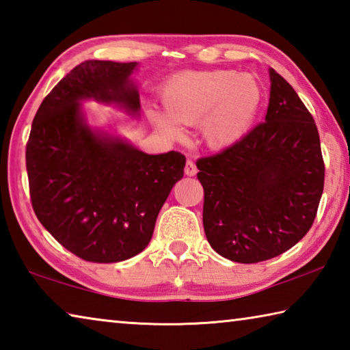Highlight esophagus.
<instances>
[{
    "instance_id": "1",
    "label": "esophagus",
    "mask_w": 350,
    "mask_h": 350,
    "mask_svg": "<svg viewBox=\"0 0 350 350\" xmlns=\"http://www.w3.org/2000/svg\"><path fill=\"white\" fill-rule=\"evenodd\" d=\"M196 173H198V168H196V165H194V162L193 161H187V163H185V174L187 176H196Z\"/></svg>"
}]
</instances>
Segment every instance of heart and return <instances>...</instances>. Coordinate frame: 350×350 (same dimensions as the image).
Masks as SVG:
<instances>
[{
  "mask_svg": "<svg viewBox=\"0 0 350 350\" xmlns=\"http://www.w3.org/2000/svg\"><path fill=\"white\" fill-rule=\"evenodd\" d=\"M162 105L167 112L148 109V117L170 139H180V125L198 126L213 150H228L250 133L262 105L264 92L250 74L234 70H188L163 86Z\"/></svg>",
  "mask_w": 350,
  "mask_h": 350,
  "instance_id": "heart-1",
  "label": "heart"
}]
</instances>
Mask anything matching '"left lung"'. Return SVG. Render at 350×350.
Returning <instances> with one entry per match:
<instances>
[{
  "mask_svg": "<svg viewBox=\"0 0 350 350\" xmlns=\"http://www.w3.org/2000/svg\"><path fill=\"white\" fill-rule=\"evenodd\" d=\"M270 81L265 122L236 146L196 162L206 239L241 264L271 259L303 239L324 188L315 120L275 69Z\"/></svg>",
  "mask_w": 350,
  "mask_h": 350,
  "instance_id": "1",
  "label": "left lung"
}]
</instances>
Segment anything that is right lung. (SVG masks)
I'll return each mask as SVG.
<instances>
[{
	"instance_id": "1",
	"label": "right lung",
	"mask_w": 350,
	"mask_h": 350,
	"mask_svg": "<svg viewBox=\"0 0 350 350\" xmlns=\"http://www.w3.org/2000/svg\"><path fill=\"white\" fill-rule=\"evenodd\" d=\"M135 68V62L80 63L41 102L27 140L35 215L64 248L90 262H120L144 250L183 177V154L139 151L94 131L83 117L80 102L91 98L139 116Z\"/></svg>"
}]
</instances>
